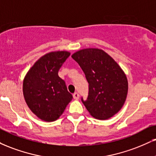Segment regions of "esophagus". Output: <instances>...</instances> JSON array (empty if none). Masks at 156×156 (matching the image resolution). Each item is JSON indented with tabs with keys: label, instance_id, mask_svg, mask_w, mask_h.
Returning a JSON list of instances; mask_svg holds the SVG:
<instances>
[{
	"label": "esophagus",
	"instance_id": "1",
	"mask_svg": "<svg viewBox=\"0 0 156 156\" xmlns=\"http://www.w3.org/2000/svg\"><path fill=\"white\" fill-rule=\"evenodd\" d=\"M73 98L75 99H79V94L78 92H75L73 94Z\"/></svg>",
	"mask_w": 156,
	"mask_h": 156
}]
</instances>
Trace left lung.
I'll use <instances>...</instances> for the list:
<instances>
[{
    "label": "left lung",
    "mask_w": 156,
    "mask_h": 156,
    "mask_svg": "<svg viewBox=\"0 0 156 156\" xmlns=\"http://www.w3.org/2000/svg\"><path fill=\"white\" fill-rule=\"evenodd\" d=\"M72 58L78 62L89 83V95L81 101L95 119L105 120L121 110L128 93L125 73L112 58L99 48H86Z\"/></svg>",
    "instance_id": "1"
}]
</instances>
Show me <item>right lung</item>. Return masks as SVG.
I'll return each instance as SVG.
<instances>
[{"mask_svg":"<svg viewBox=\"0 0 156 156\" xmlns=\"http://www.w3.org/2000/svg\"><path fill=\"white\" fill-rule=\"evenodd\" d=\"M70 55L67 51L45 54L28 71L23 81L25 102L37 117L45 121H56L72 100L65 80L58 72Z\"/></svg>","mask_w":156,"mask_h":156,"instance_id":"add662e5","label":"right lung"}]
</instances>
